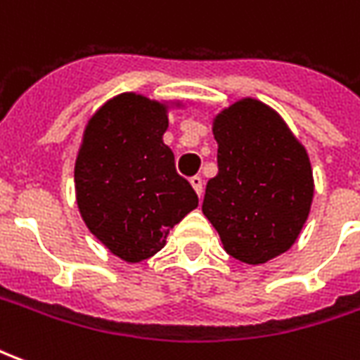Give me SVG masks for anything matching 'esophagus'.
Masks as SVG:
<instances>
[{
  "label": "esophagus",
  "mask_w": 360,
  "mask_h": 360,
  "mask_svg": "<svg viewBox=\"0 0 360 360\" xmlns=\"http://www.w3.org/2000/svg\"><path fill=\"white\" fill-rule=\"evenodd\" d=\"M191 185H193V188H195V191H196V195L202 196V188H204L202 177H198V175H195V177H191Z\"/></svg>",
  "instance_id": "1"
}]
</instances>
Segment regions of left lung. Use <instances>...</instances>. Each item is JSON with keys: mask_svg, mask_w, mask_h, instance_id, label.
<instances>
[{"mask_svg": "<svg viewBox=\"0 0 360 360\" xmlns=\"http://www.w3.org/2000/svg\"><path fill=\"white\" fill-rule=\"evenodd\" d=\"M218 175L202 212L221 245L245 264H264L297 241L309 218L314 179L309 152L278 111L257 98L224 108L212 123Z\"/></svg>", "mask_w": 360, "mask_h": 360, "instance_id": "obj_1", "label": "left lung"}]
</instances>
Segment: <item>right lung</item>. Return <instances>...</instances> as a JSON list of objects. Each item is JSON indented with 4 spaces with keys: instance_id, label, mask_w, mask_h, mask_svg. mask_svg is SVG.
Listing matches in <instances>:
<instances>
[{
    "instance_id": "obj_1",
    "label": "right lung",
    "mask_w": 360,
    "mask_h": 360,
    "mask_svg": "<svg viewBox=\"0 0 360 360\" xmlns=\"http://www.w3.org/2000/svg\"><path fill=\"white\" fill-rule=\"evenodd\" d=\"M136 92L113 96L89 119L75 162V195L90 233L129 264L165 247L198 196L164 144L169 108Z\"/></svg>"
}]
</instances>
